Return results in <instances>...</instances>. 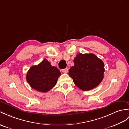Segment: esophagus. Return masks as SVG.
<instances>
[{"mask_svg":"<svg viewBox=\"0 0 129 129\" xmlns=\"http://www.w3.org/2000/svg\"><path fill=\"white\" fill-rule=\"evenodd\" d=\"M62 72H63V73H67V72H68V68H66L63 69V70H62Z\"/></svg>","mask_w":129,"mask_h":129,"instance_id":"esophagus-1","label":"esophagus"}]
</instances>
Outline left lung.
<instances>
[{"label": "left lung", "instance_id": "left-lung-1", "mask_svg": "<svg viewBox=\"0 0 129 129\" xmlns=\"http://www.w3.org/2000/svg\"><path fill=\"white\" fill-rule=\"evenodd\" d=\"M73 66L69 70V75L78 87L83 91L95 88L103 79L104 63L93 54L77 55Z\"/></svg>", "mask_w": 129, "mask_h": 129}]
</instances>
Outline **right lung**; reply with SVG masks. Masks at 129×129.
<instances>
[{
  "label": "right lung",
  "instance_id": "obj_1",
  "mask_svg": "<svg viewBox=\"0 0 129 129\" xmlns=\"http://www.w3.org/2000/svg\"><path fill=\"white\" fill-rule=\"evenodd\" d=\"M61 73L56 67L52 66L46 59L28 70L26 80L30 87L39 92H46L56 84Z\"/></svg>",
  "mask_w": 129,
  "mask_h": 129
}]
</instances>
